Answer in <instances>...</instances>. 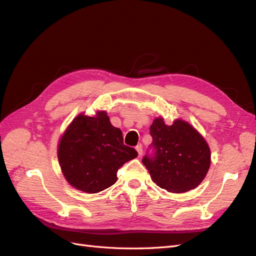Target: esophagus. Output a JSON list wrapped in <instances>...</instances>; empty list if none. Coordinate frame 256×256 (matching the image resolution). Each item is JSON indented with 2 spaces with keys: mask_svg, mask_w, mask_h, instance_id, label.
<instances>
[{
  "mask_svg": "<svg viewBox=\"0 0 256 256\" xmlns=\"http://www.w3.org/2000/svg\"><path fill=\"white\" fill-rule=\"evenodd\" d=\"M136 152H138V157H141V156H142V154H143V148H142V145H141V144L136 145Z\"/></svg>",
  "mask_w": 256,
  "mask_h": 256,
  "instance_id": "1",
  "label": "esophagus"
}]
</instances>
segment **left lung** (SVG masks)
Returning a JSON list of instances; mask_svg holds the SVG:
<instances>
[{"instance_id": "1", "label": "left lung", "mask_w": 256, "mask_h": 256, "mask_svg": "<svg viewBox=\"0 0 256 256\" xmlns=\"http://www.w3.org/2000/svg\"><path fill=\"white\" fill-rule=\"evenodd\" d=\"M152 154L143 157L154 182L168 192L182 193L196 188L210 166V150L190 124L176 120L171 126L156 118L150 128Z\"/></svg>"}]
</instances>
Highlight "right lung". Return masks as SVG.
<instances>
[{
    "label": "right lung",
    "instance_id": "obj_1",
    "mask_svg": "<svg viewBox=\"0 0 256 256\" xmlns=\"http://www.w3.org/2000/svg\"><path fill=\"white\" fill-rule=\"evenodd\" d=\"M138 156L124 144L120 128L112 126L104 111L96 116L79 114L62 136L58 162L66 180L76 189L97 193L118 180V171Z\"/></svg>",
    "mask_w": 256,
    "mask_h": 256
}]
</instances>
